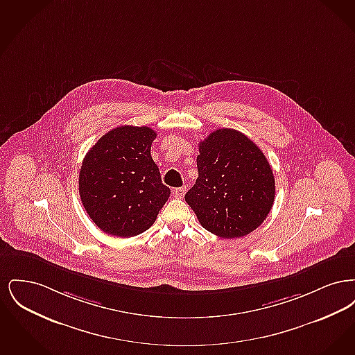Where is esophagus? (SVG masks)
I'll return each instance as SVG.
<instances>
[{
    "mask_svg": "<svg viewBox=\"0 0 355 355\" xmlns=\"http://www.w3.org/2000/svg\"><path fill=\"white\" fill-rule=\"evenodd\" d=\"M185 191V187H177V189H174V190H173V196H174L175 198H184Z\"/></svg>",
    "mask_w": 355,
    "mask_h": 355,
    "instance_id": "34e87169",
    "label": "esophagus"
}]
</instances>
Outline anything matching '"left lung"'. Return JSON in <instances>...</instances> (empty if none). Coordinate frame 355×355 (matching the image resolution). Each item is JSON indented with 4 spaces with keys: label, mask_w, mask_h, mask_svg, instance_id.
<instances>
[{
    "label": "left lung",
    "mask_w": 355,
    "mask_h": 355,
    "mask_svg": "<svg viewBox=\"0 0 355 355\" xmlns=\"http://www.w3.org/2000/svg\"><path fill=\"white\" fill-rule=\"evenodd\" d=\"M198 178L185 201L207 232L239 238L270 213L275 181L265 154L234 129H218L198 145Z\"/></svg>",
    "instance_id": "8db88e82"
}]
</instances>
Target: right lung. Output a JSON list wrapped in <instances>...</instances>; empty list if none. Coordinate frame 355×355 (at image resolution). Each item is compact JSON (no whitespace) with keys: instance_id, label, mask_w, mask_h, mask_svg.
I'll return each instance as SVG.
<instances>
[{"instance_id":"obj_1","label":"right lung","mask_w":355,"mask_h":355,"mask_svg":"<svg viewBox=\"0 0 355 355\" xmlns=\"http://www.w3.org/2000/svg\"><path fill=\"white\" fill-rule=\"evenodd\" d=\"M157 133L148 126H119L86 153L80 197L103 233L129 238L148 230L168 201L150 149Z\"/></svg>"}]
</instances>
